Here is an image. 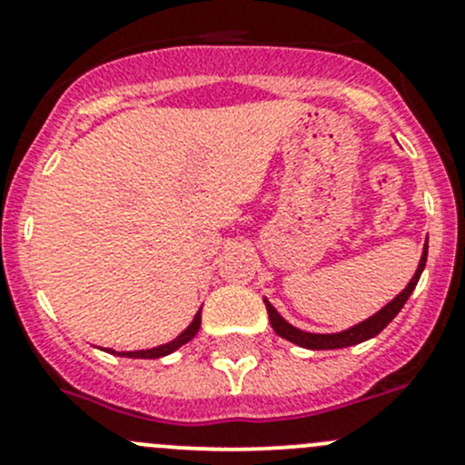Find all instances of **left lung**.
Masks as SVG:
<instances>
[{"mask_svg": "<svg viewBox=\"0 0 465 465\" xmlns=\"http://www.w3.org/2000/svg\"><path fill=\"white\" fill-rule=\"evenodd\" d=\"M425 262H428V241H425L423 256H420L419 267H416V274L411 276V281L407 283V288L402 290L401 294H396V297H393L387 306L380 308L376 315H371L369 320L355 323V326L346 328V331H341V332H306V331H302V328H297V326H292V323L285 322L283 317L276 312V308L267 302V299H262V302H265L272 328H274L276 335L283 337V340H288V341H292V344L303 346V349H311V351L344 349V346H353V344H360V341L371 340V337H376L380 331H384V328L389 326V322H391L393 317L401 312V308L405 306L407 299H410V294L414 292L416 283H419L420 274H423V270H425Z\"/></svg>", "mask_w": 465, "mask_h": 465, "instance_id": "left-lung-1", "label": "left lung"}]
</instances>
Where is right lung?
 Here are the masks:
<instances>
[{"label":"right lung","mask_w":465,"mask_h":465,"mask_svg":"<svg viewBox=\"0 0 465 465\" xmlns=\"http://www.w3.org/2000/svg\"><path fill=\"white\" fill-rule=\"evenodd\" d=\"M200 323H203V308H200V311L195 312L193 322H191L189 326H186L184 331H182L180 335L175 337V340H173V341H166V344L154 346V349H145V351H119V353H116L114 349H103V351H107V353H116V355H121V358L157 360V358H163V355L173 353V351H177V349H180V346H184L186 341L193 340V337L198 335V331H200Z\"/></svg>","instance_id":"right-lung-1"}]
</instances>
